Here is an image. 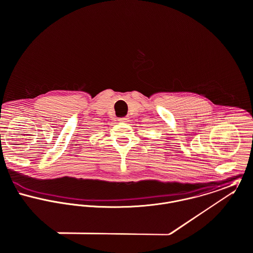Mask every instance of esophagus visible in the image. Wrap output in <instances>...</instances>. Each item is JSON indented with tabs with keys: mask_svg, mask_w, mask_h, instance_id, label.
Returning a JSON list of instances; mask_svg holds the SVG:
<instances>
[{
	"mask_svg": "<svg viewBox=\"0 0 253 253\" xmlns=\"http://www.w3.org/2000/svg\"><path fill=\"white\" fill-rule=\"evenodd\" d=\"M128 119H129V118L126 117V116H125V117H120V118H118V120H119L120 122H127Z\"/></svg>",
	"mask_w": 253,
	"mask_h": 253,
	"instance_id": "1",
	"label": "esophagus"
}]
</instances>
